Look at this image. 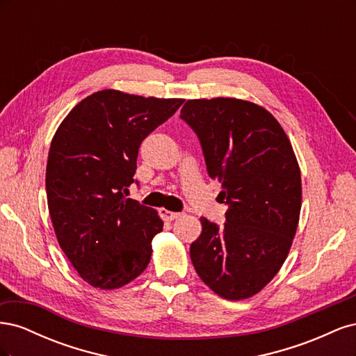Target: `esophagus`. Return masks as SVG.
<instances>
[{
    "label": "esophagus",
    "mask_w": 356,
    "mask_h": 356,
    "mask_svg": "<svg viewBox=\"0 0 356 356\" xmlns=\"http://www.w3.org/2000/svg\"><path fill=\"white\" fill-rule=\"evenodd\" d=\"M160 217L163 218L165 221H172V220H177L178 217H181L179 212H172V211H168V209H160Z\"/></svg>",
    "instance_id": "obj_1"
}]
</instances>
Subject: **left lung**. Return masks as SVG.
I'll use <instances>...</instances> for the list:
<instances>
[{"label": "left lung", "mask_w": 356, "mask_h": 356, "mask_svg": "<svg viewBox=\"0 0 356 356\" xmlns=\"http://www.w3.org/2000/svg\"><path fill=\"white\" fill-rule=\"evenodd\" d=\"M181 118L196 132L211 178L229 204L218 227L200 218L190 257L202 281L227 300L250 298L272 281L293 245L301 177L293 145L263 106L236 98L190 99Z\"/></svg>", "instance_id": "left-lung-1"}]
</instances>
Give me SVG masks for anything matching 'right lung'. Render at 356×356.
<instances>
[{
    "instance_id": "add662e5",
    "label": "right lung",
    "mask_w": 356,
    "mask_h": 356,
    "mask_svg": "<svg viewBox=\"0 0 356 356\" xmlns=\"http://www.w3.org/2000/svg\"><path fill=\"white\" fill-rule=\"evenodd\" d=\"M184 99L105 89L79 102L51 139L46 191L53 229L70 263L95 288L141 275L163 230L157 211L126 199L141 143Z\"/></svg>"
}]
</instances>
